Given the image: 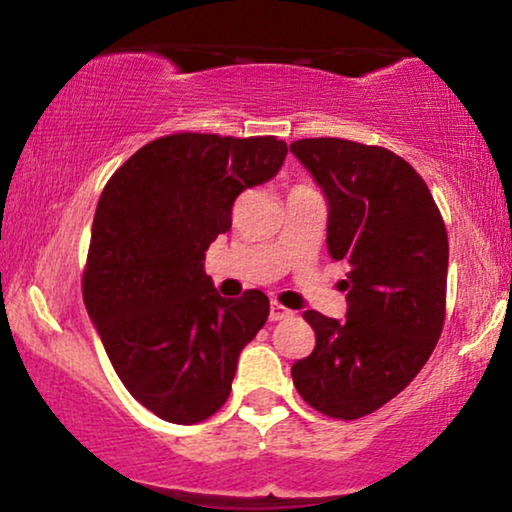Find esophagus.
I'll return each mask as SVG.
<instances>
[{"instance_id":"34e87169","label":"esophagus","mask_w":512,"mask_h":512,"mask_svg":"<svg viewBox=\"0 0 512 512\" xmlns=\"http://www.w3.org/2000/svg\"><path fill=\"white\" fill-rule=\"evenodd\" d=\"M291 310H286L284 305H279V303H272L270 305V321H282V319H289L291 317Z\"/></svg>"}]
</instances>
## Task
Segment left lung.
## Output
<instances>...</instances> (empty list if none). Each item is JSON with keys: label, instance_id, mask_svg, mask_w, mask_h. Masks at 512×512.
Masks as SVG:
<instances>
[{"label": "left lung", "instance_id": "1", "mask_svg": "<svg viewBox=\"0 0 512 512\" xmlns=\"http://www.w3.org/2000/svg\"><path fill=\"white\" fill-rule=\"evenodd\" d=\"M291 153L328 202L326 244L349 268L345 321L307 310L314 352L293 363L298 394L335 419L370 415L415 380L445 321L447 233L424 179L401 156L349 139Z\"/></svg>", "mask_w": 512, "mask_h": 512}]
</instances>
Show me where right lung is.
<instances>
[{
	"instance_id": "1",
	"label": "right lung",
	"mask_w": 512,
	"mask_h": 512,
	"mask_svg": "<svg viewBox=\"0 0 512 512\" xmlns=\"http://www.w3.org/2000/svg\"><path fill=\"white\" fill-rule=\"evenodd\" d=\"M277 137L181 132L118 167L97 202L83 303L125 389L172 424L212 417L240 352L270 314L251 289L219 296L205 251L233 226V202L282 170Z\"/></svg>"
}]
</instances>
